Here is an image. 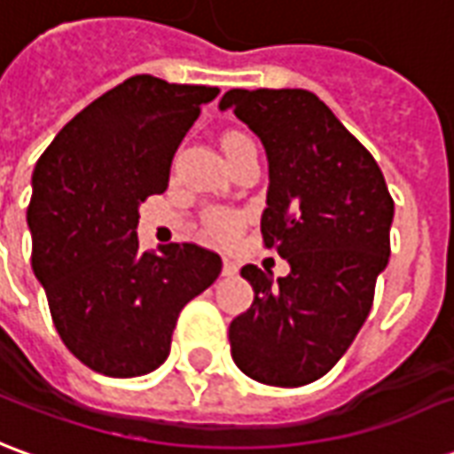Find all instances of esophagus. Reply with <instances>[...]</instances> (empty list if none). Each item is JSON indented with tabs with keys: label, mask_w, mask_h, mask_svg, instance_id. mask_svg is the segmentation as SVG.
<instances>
[{
	"label": "esophagus",
	"mask_w": 454,
	"mask_h": 454,
	"mask_svg": "<svg viewBox=\"0 0 454 454\" xmlns=\"http://www.w3.org/2000/svg\"><path fill=\"white\" fill-rule=\"evenodd\" d=\"M234 273H237V266L230 259H224L222 262V276H234Z\"/></svg>",
	"instance_id": "1"
}]
</instances>
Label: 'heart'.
<instances>
[{
	"instance_id": "b5f03b06",
	"label": "heart",
	"mask_w": 454,
	"mask_h": 454,
	"mask_svg": "<svg viewBox=\"0 0 454 454\" xmlns=\"http://www.w3.org/2000/svg\"><path fill=\"white\" fill-rule=\"evenodd\" d=\"M239 141H247V137H244V134H237V131L224 134V137H222V151L230 149L234 144H239ZM210 230L217 234V237H230V234L237 230V217L227 215V212H215V215H210Z\"/></svg>"
}]
</instances>
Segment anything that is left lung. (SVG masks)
I'll return each mask as SVG.
<instances>
[{
    "label": "left lung",
    "instance_id": "obj_1",
    "mask_svg": "<svg viewBox=\"0 0 454 454\" xmlns=\"http://www.w3.org/2000/svg\"><path fill=\"white\" fill-rule=\"evenodd\" d=\"M220 109L262 139L266 247L291 271L247 263L254 303L230 323L234 364L269 387H305L345 355L387 269L394 200L374 156L308 90H230Z\"/></svg>",
    "mask_w": 454,
    "mask_h": 454
}]
</instances>
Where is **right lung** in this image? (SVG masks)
<instances>
[{
	"mask_svg": "<svg viewBox=\"0 0 454 454\" xmlns=\"http://www.w3.org/2000/svg\"><path fill=\"white\" fill-rule=\"evenodd\" d=\"M220 95L134 75L58 131L31 176V266L66 347L92 372L149 374L170 352L183 305L222 271L198 244L141 252L139 207L168 188L170 160Z\"/></svg>",
	"mask_w": 454,
	"mask_h": 454,
	"instance_id": "right-lung-1",
	"label": "right lung"
}]
</instances>
